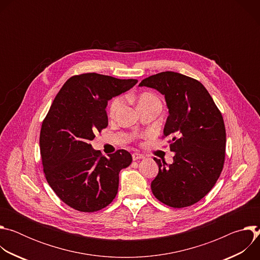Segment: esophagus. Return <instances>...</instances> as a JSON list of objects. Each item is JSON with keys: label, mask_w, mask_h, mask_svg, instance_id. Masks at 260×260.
Segmentation results:
<instances>
[{"label": "esophagus", "mask_w": 260, "mask_h": 260, "mask_svg": "<svg viewBox=\"0 0 260 260\" xmlns=\"http://www.w3.org/2000/svg\"><path fill=\"white\" fill-rule=\"evenodd\" d=\"M133 159L134 160H138V159H143V158H145V156L143 155V154H141V153H138V152H135V153H133Z\"/></svg>", "instance_id": "34e87169"}]
</instances>
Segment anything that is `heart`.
Masks as SVG:
<instances>
[{"instance_id": "obj_1", "label": "heart", "mask_w": 260, "mask_h": 260, "mask_svg": "<svg viewBox=\"0 0 260 260\" xmlns=\"http://www.w3.org/2000/svg\"><path fill=\"white\" fill-rule=\"evenodd\" d=\"M153 103H159V101H158V99L153 93H150V92H143L142 94L139 95V98L137 100L138 109L142 108V107H145L147 105L153 104ZM122 104H123V100L121 98L114 99L112 101V103H111V105H110V109H109L110 115L111 116H115L117 114L118 111L120 110V108L122 107Z\"/></svg>"}]
</instances>
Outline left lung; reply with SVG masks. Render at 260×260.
<instances>
[{"label": "left lung", "mask_w": 260, "mask_h": 260, "mask_svg": "<svg viewBox=\"0 0 260 260\" xmlns=\"http://www.w3.org/2000/svg\"><path fill=\"white\" fill-rule=\"evenodd\" d=\"M139 86L160 92L169 109L164 136L171 138L173 164L154 157L158 174L151 182L154 197L173 208L201 201L213 188L224 164V121L212 96L196 79L161 72Z\"/></svg>", "instance_id": "1"}]
</instances>
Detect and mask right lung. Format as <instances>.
Instances as JSON below:
<instances>
[{
    "instance_id": "add662e5",
    "label": "right lung",
    "mask_w": 260,
    "mask_h": 260,
    "mask_svg": "<svg viewBox=\"0 0 260 260\" xmlns=\"http://www.w3.org/2000/svg\"><path fill=\"white\" fill-rule=\"evenodd\" d=\"M137 83L87 73L71 77L56 94L42 123L40 151L48 184L71 208L94 212L115 199L119 172L132 155L121 149L101 156L90 141L108 125V101Z\"/></svg>"
}]
</instances>
